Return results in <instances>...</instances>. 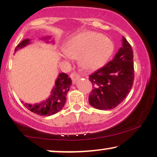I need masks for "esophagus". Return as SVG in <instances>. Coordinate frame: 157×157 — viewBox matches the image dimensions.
I'll return each instance as SVG.
<instances>
[{
	"label": "esophagus",
	"instance_id": "obj_1",
	"mask_svg": "<svg viewBox=\"0 0 157 157\" xmlns=\"http://www.w3.org/2000/svg\"><path fill=\"white\" fill-rule=\"evenodd\" d=\"M70 76H71V78L73 82H74V83L76 82V81L78 80L79 78H80V76H79L78 74H76V73H75V72L71 73Z\"/></svg>",
	"mask_w": 157,
	"mask_h": 157
}]
</instances>
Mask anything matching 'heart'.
<instances>
[{"mask_svg":"<svg viewBox=\"0 0 157 157\" xmlns=\"http://www.w3.org/2000/svg\"><path fill=\"white\" fill-rule=\"evenodd\" d=\"M113 51V42L102 34L82 32L68 40L62 56L65 59L79 57L82 67L88 70H96L106 63Z\"/></svg>","mask_w":157,"mask_h":157,"instance_id":"b5f03b06","label":"heart"}]
</instances>
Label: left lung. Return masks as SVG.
<instances>
[{"label": "left lung", "instance_id": "8db88e82", "mask_svg": "<svg viewBox=\"0 0 157 157\" xmlns=\"http://www.w3.org/2000/svg\"><path fill=\"white\" fill-rule=\"evenodd\" d=\"M134 55L132 46L122 38V46L111 61L89 76L93 90L89 104L99 110L117 107L126 97L134 80Z\"/></svg>", "mask_w": 157, "mask_h": 157}]
</instances>
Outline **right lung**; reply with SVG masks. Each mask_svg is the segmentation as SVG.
<instances>
[{
	"label": "right lung",
	"instance_id": "1",
	"mask_svg": "<svg viewBox=\"0 0 157 157\" xmlns=\"http://www.w3.org/2000/svg\"><path fill=\"white\" fill-rule=\"evenodd\" d=\"M45 39H47V37L45 38ZM29 44L30 39L23 40L16 47L15 51L19 48H22L23 47ZM71 86V80L68 75L65 73H61L56 81L55 87L53 89L48 98L39 104L34 105L22 103L25 108H27L31 112L35 113L36 114L46 116V117L53 115L63 109L66 103V95L68 91H69Z\"/></svg>",
	"mask_w": 157,
	"mask_h": 157
}]
</instances>
